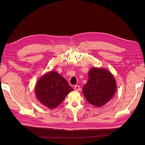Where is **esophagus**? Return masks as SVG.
I'll list each match as a JSON object with an SVG mask.
<instances>
[{"instance_id": "1", "label": "esophagus", "mask_w": 145, "mask_h": 145, "mask_svg": "<svg viewBox=\"0 0 145 145\" xmlns=\"http://www.w3.org/2000/svg\"><path fill=\"white\" fill-rule=\"evenodd\" d=\"M74 89H75V90L76 91H78V90H80V86H79V85H75Z\"/></svg>"}]
</instances>
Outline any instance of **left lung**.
Returning a JSON list of instances; mask_svg holds the SVG:
<instances>
[{"instance_id":"1","label":"left lung","mask_w":145,"mask_h":145,"mask_svg":"<svg viewBox=\"0 0 145 145\" xmlns=\"http://www.w3.org/2000/svg\"><path fill=\"white\" fill-rule=\"evenodd\" d=\"M88 80L83 87V93L90 104L101 106L112 99L116 90L115 78L108 70L92 68Z\"/></svg>"}]
</instances>
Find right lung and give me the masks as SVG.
Masks as SVG:
<instances>
[{
    "instance_id": "1",
    "label": "right lung",
    "mask_w": 145,
    "mask_h": 145,
    "mask_svg": "<svg viewBox=\"0 0 145 145\" xmlns=\"http://www.w3.org/2000/svg\"><path fill=\"white\" fill-rule=\"evenodd\" d=\"M38 100L43 105L53 109L60 105L73 88L56 72H50L39 80L35 88Z\"/></svg>"
}]
</instances>
